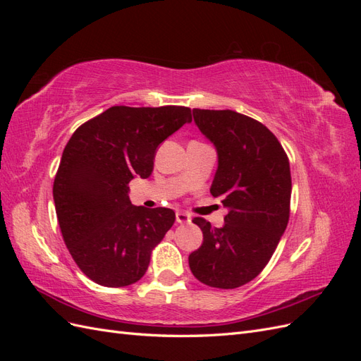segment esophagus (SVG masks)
Returning <instances> with one entry per match:
<instances>
[{
  "label": "esophagus",
  "mask_w": 361,
  "mask_h": 361,
  "mask_svg": "<svg viewBox=\"0 0 361 361\" xmlns=\"http://www.w3.org/2000/svg\"><path fill=\"white\" fill-rule=\"evenodd\" d=\"M176 221L179 224H187L191 221V215L185 214V212H176Z\"/></svg>",
  "instance_id": "obj_1"
}]
</instances>
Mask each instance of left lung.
<instances>
[{"label":"left lung","mask_w":361,"mask_h":361,"mask_svg":"<svg viewBox=\"0 0 361 361\" xmlns=\"http://www.w3.org/2000/svg\"><path fill=\"white\" fill-rule=\"evenodd\" d=\"M200 133L216 149L218 169L211 187L228 212L223 227L202 216L192 223L203 244L188 257L194 277L218 289H235L267 267L290 211V167L286 152L257 120L232 110H192Z\"/></svg>","instance_id":"8db88e82"}]
</instances>
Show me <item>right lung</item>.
I'll use <instances>...</instances> for the list:
<instances>
[{"label":"right lung","mask_w":361,"mask_h":361,"mask_svg":"<svg viewBox=\"0 0 361 361\" xmlns=\"http://www.w3.org/2000/svg\"><path fill=\"white\" fill-rule=\"evenodd\" d=\"M187 106H111L75 130L54 179L60 231L75 264L94 283L129 286L176 215L129 200L128 183L149 178L158 146L190 123Z\"/></svg>","instance_id":"right-lung-1"}]
</instances>
